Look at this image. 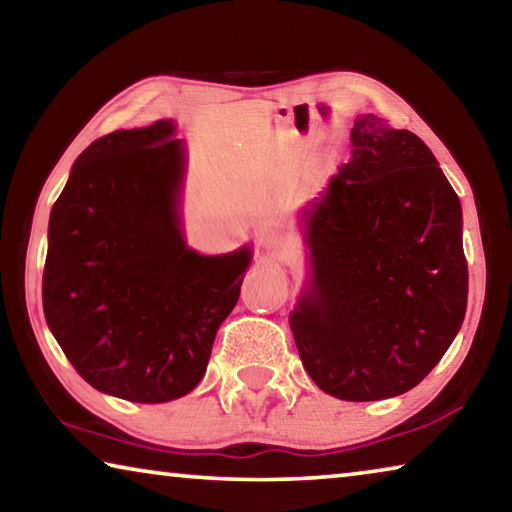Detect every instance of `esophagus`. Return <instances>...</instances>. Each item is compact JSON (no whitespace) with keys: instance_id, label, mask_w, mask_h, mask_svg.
Here are the masks:
<instances>
[{"instance_id":"34e87169","label":"esophagus","mask_w":512,"mask_h":512,"mask_svg":"<svg viewBox=\"0 0 512 512\" xmlns=\"http://www.w3.org/2000/svg\"><path fill=\"white\" fill-rule=\"evenodd\" d=\"M259 248H262V253H266L268 257H282L284 253L289 250V239L282 235V232H264L262 237H259Z\"/></svg>"}]
</instances>
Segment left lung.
Wrapping results in <instances>:
<instances>
[{
  "label": "left lung",
  "instance_id": "left-lung-1",
  "mask_svg": "<svg viewBox=\"0 0 512 512\" xmlns=\"http://www.w3.org/2000/svg\"><path fill=\"white\" fill-rule=\"evenodd\" d=\"M350 140L298 212L307 275L289 325L320 391L375 402L418 386L463 325V210L418 135L357 115Z\"/></svg>",
  "mask_w": 512,
  "mask_h": 512
}]
</instances>
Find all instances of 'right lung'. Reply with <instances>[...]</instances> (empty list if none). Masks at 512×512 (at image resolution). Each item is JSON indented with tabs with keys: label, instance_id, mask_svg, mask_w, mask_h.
<instances>
[{
	"label": "right lung",
	"instance_id": "obj_1",
	"mask_svg": "<svg viewBox=\"0 0 512 512\" xmlns=\"http://www.w3.org/2000/svg\"><path fill=\"white\" fill-rule=\"evenodd\" d=\"M187 149L176 121L115 131L76 158L51 207L42 275L47 325L97 391L140 404L198 386L235 309L253 246H187Z\"/></svg>",
	"mask_w": 512,
	"mask_h": 512
}]
</instances>
